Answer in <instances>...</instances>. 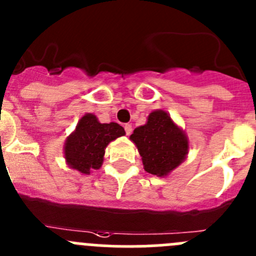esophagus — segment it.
I'll use <instances>...</instances> for the list:
<instances>
[{
  "mask_svg": "<svg viewBox=\"0 0 256 256\" xmlns=\"http://www.w3.org/2000/svg\"><path fill=\"white\" fill-rule=\"evenodd\" d=\"M124 128H125V132L128 136L132 132V126H131V124H126V125L124 126Z\"/></svg>",
  "mask_w": 256,
  "mask_h": 256,
  "instance_id": "esophagus-1",
  "label": "esophagus"
}]
</instances>
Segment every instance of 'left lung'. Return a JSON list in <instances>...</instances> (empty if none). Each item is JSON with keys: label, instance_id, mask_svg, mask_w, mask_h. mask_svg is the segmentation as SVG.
Instances as JSON below:
<instances>
[{"label": "left lung", "instance_id": "left-lung-1", "mask_svg": "<svg viewBox=\"0 0 256 256\" xmlns=\"http://www.w3.org/2000/svg\"><path fill=\"white\" fill-rule=\"evenodd\" d=\"M130 140L142 155L144 169L166 176L183 163L188 154L187 135L163 110L152 111L148 122L134 130Z\"/></svg>", "mask_w": 256, "mask_h": 256}]
</instances>
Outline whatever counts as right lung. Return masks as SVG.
<instances>
[{"instance_id":"1","label":"right lung","mask_w":256,"mask_h":256,"mask_svg":"<svg viewBox=\"0 0 256 256\" xmlns=\"http://www.w3.org/2000/svg\"><path fill=\"white\" fill-rule=\"evenodd\" d=\"M124 135L125 130L118 124H101L94 114H86L66 140L64 156L66 164L83 174L100 169L107 145Z\"/></svg>"}]
</instances>
